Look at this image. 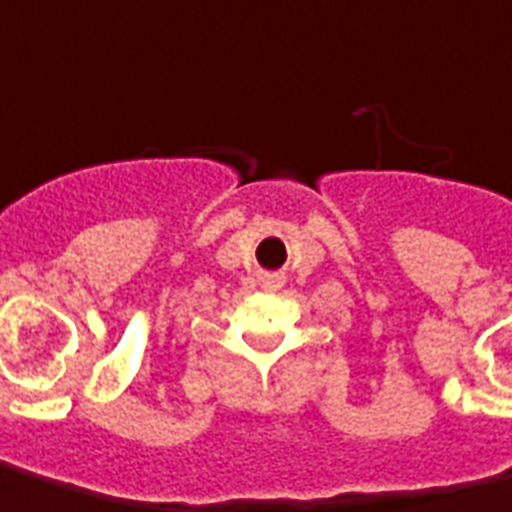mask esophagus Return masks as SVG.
<instances>
[{
  "instance_id": "34e87169",
  "label": "esophagus",
  "mask_w": 512,
  "mask_h": 512,
  "mask_svg": "<svg viewBox=\"0 0 512 512\" xmlns=\"http://www.w3.org/2000/svg\"><path fill=\"white\" fill-rule=\"evenodd\" d=\"M281 284H284V276H278V273H270V276L262 278L264 290H278Z\"/></svg>"
}]
</instances>
